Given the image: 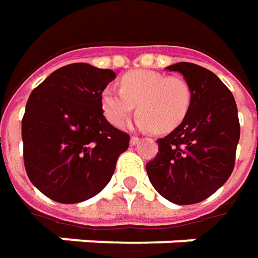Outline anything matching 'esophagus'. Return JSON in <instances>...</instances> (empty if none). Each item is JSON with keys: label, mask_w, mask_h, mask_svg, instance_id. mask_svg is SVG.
Returning a JSON list of instances; mask_svg holds the SVG:
<instances>
[{"label": "esophagus", "mask_w": 258, "mask_h": 258, "mask_svg": "<svg viewBox=\"0 0 258 258\" xmlns=\"http://www.w3.org/2000/svg\"><path fill=\"white\" fill-rule=\"evenodd\" d=\"M138 141H140V138L136 137V136H133V137L130 138V144H131V146H136Z\"/></svg>", "instance_id": "esophagus-1"}]
</instances>
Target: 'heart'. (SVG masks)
Masks as SVG:
<instances>
[{"label":"heart","instance_id":"obj_1","mask_svg":"<svg viewBox=\"0 0 258 258\" xmlns=\"http://www.w3.org/2000/svg\"><path fill=\"white\" fill-rule=\"evenodd\" d=\"M191 88L181 77L137 70L121 78V90L107 87L101 93L104 115L115 127L124 125L137 105L138 128L170 133L190 110Z\"/></svg>","mask_w":258,"mask_h":258}]
</instances>
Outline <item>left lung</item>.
Returning a JSON list of instances; mask_svg holds the SVG:
<instances>
[{"mask_svg":"<svg viewBox=\"0 0 258 258\" xmlns=\"http://www.w3.org/2000/svg\"><path fill=\"white\" fill-rule=\"evenodd\" d=\"M167 70L182 74L190 85V110L177 128L157 140L158 153L146 170L164 199L196 204L214 194L233 173L238 112L231 91L207 68L177 62Z\"/></svg>","mask_w":258,"mask_h":258,"instance_id":"obj_1","label":"left lung"}]
</instances>
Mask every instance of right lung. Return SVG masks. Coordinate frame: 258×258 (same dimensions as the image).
I'll return each mask as SVG.
<instances>
[{
	"instance_id": "obj_1",
	"label": "right lung",
	"mask_w": 258,
	"mask_h": 258,
	"mask_svg": "<svg viewBox=\"0 0 258 258\" xmlns=\"http://www.w3.org/2000/svg\"><path fill=\"white\" fill-rule=\"evenodd\" d=\"M111 70L76 62L55 70L30 95L23 117L27 175L51 200L76 204L111 180L130 136L104 117Z\"/></svg>"
}]
</instances>
